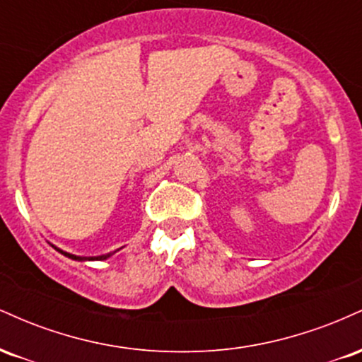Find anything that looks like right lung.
<instances>
[{"label": "right lung", "mask_w": 362, "mask_h": 362, "mask_svg": "<svg viewBox=\"0 0 362 362\" xmlns=\"http://www.w3.org/2000/svg\"><path fill=\"white\" fill-rule=\"evenodd\" d=\"M57 252H61L62 255H66V257H69V259H73V260H86L85 257H76V255H71V253H68V252H62V250H59V248H56ZM107 257L109 255H102V257H95V260H102V259H107ZM88 260H93V259H88Z\"/></svg>", "instance_id": "1"}]
</instances>
